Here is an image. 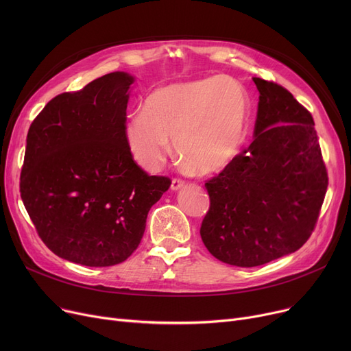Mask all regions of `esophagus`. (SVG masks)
Instances as JSON below:
<instances>
[{
	"instance_id": "esophagus-1",
	"label": "esophagus",
	"mask_w": 351,
	"mask_h": 351,
	"mask_svg": "<svg viewBox=\"0 0 351 351\" xmlns=\"http://www.w3.org/2000/svg\"><path fill=\"white\" fill-rule=\"evenodd\" d=\"M183 186H185V182L180 180V179H172V183H171V189L172 191H179Z\"/></svg>"
}]
</instances>
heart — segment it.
Here are the masks:
<instances>
[{
  "mask_svg": "<svg viewBox=\"0 0 351 351\" xmlns=\"http://www.w3.org/2000/svg\"><path fill=\"white\" fill-rule=\"evenodd\" d=\"M252 102L246 88L228 75L178 82L155 89L143 110L128 118L125 142L142 169L155 172L171 151L202 175L236 159L246 138Z\"/></svg>",
  "mask_w": 351,
  "mask_h": 351,
  "instance_id": "obj_1",
  "label": "heart"
}]
</instances>
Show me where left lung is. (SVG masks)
<instances>
[{"label":"left lung","mask_w":351,"mask_h":351,"mask_svg":"<svg viewBox=\"0 0 351 351\" xmlns=\"http://www.w3.org/2000/svg\"><path fill=\"white\" fill-rule=\"evenodd\" d=\"M259 90L254 141L205 183L210 208L200 226L220 262L254 267L300 249L317 222L327 171L311 114L283 86Z\"/></svg>","instance_id":"8db88e82"}]
</instances>
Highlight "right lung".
<instances>
[{
    "label": "right lung",
    "instance_id": "obj_1",
    "mask_svg": "<svg viewBox=\"0 0 351 351\" xmlns=\"http://www.w3.org/2000/svg\"><path fill=\"white\" fill-rule=\"evenodd\" d=\"M134 81L128 72L106 73L51 99L29 126L21 197L43 242L65 261L125 262L171 186L169 178L143 172L125 142Z\"/></svg>",
    "mask_w": 351,
    "mask_h": 351
}]
</instances>
